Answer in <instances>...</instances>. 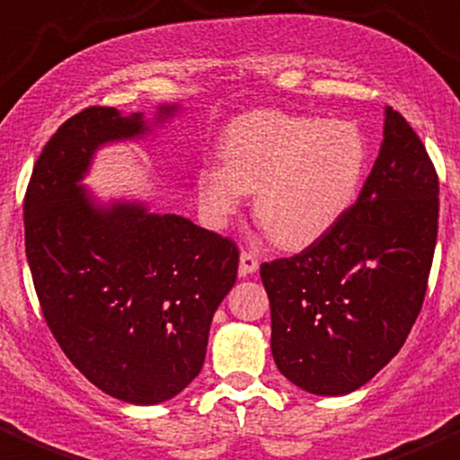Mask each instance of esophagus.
Masks as SVG:
<instances>
[{
	"mask_svg": "<svg viewBox=\"0 0 460 460\" xmlns=\"http://www.w3.org/2000/svg\"><path fill=\"white\" fill-rule=\"evenodd\" d=\"M240 276L256 274L258 271V258L253 252H243L240 253Z\"/></svg>",
	"mask_w": 460,
	"mask_h": 460,
	"instance_id": "obj_1",
	"label": "esophagus"
}]
</instances>
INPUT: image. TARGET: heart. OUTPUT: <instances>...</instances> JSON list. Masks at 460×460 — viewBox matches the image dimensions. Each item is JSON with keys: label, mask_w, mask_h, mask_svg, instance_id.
I'll return each instance as SVG.
<instances>
[{"label": "heart", "mask_w": 460, "mask_h": 460, "mask_svg": "<svg viewBox=\"0 0 460 460\" xmlns=\"http://www.w3.org/2000/svg\"><path fill=\"white\" fill-rule=\"evenodd\" d=\"M367 162V137L353 121L256 111L226 130L222 166L199 172V202L222 225L243 193H256L253 216L267 238L305 249L350 211Z\"/></svg>", "instance_id": "1"}]
</instances>
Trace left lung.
I'll return each mask as SVG.
<instances>
[{"mask_svg": "<svg viewBox=\"0 0 460 460\" xmlns=\"http://www.w3.org/2000/svg\"><path fill=\"white\" fill-rule=\"evenodd\" d=\"M438 234V177L402 114L350 211L305 252L262 262L279 371L314 395H346L402 349L427 292Z\"/></svg>", "mask_w": 460, "mask_h": 460, "instance_id": "left-lung-1", "label": "left lung"}]
</instances>
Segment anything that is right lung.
<instances>
[{
    "label": "right lung",
    "instance_id": "add662e5",
    "mask_svg": "<svg viewBox=\"0 0 460 460\" xmlns=\"http://www.w3.org/2000/svg\"><path fill=\"white\" fill-rule=\"evenodd\" d=\"M180 102L87 107L44 146L24 199L26 261L44 319L93 386L130 404L175 398L202 371L208 328L238 276L231 240L137 198L83 184L96 153L155 141Z\"/></svg>",
    "mask_w": 460,
    "mask_h": 460
}]
</instances>
